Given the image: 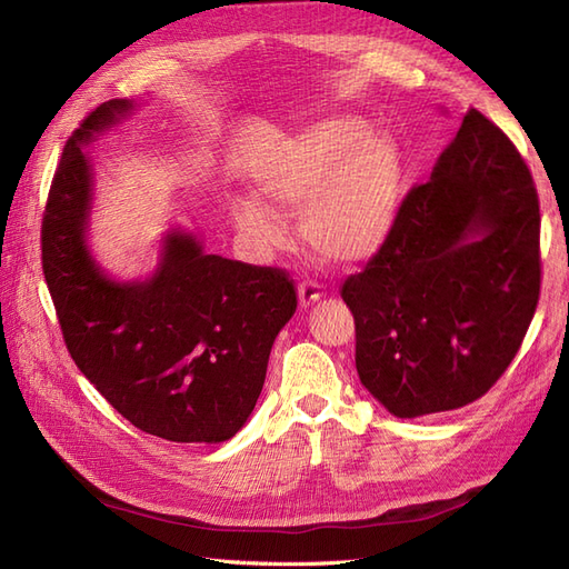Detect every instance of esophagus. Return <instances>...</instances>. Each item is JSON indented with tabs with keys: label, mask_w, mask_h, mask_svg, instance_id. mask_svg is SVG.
<instances>
[{
	"label": "esophagus",
	"mask_w": 569,
	"mask_h": 569,
	"mask_svg": "<svg viewBox=\"0 0 569 569\" xmlns=\"http://www.w3.org/2000/svg\"><path fill=\"white\" fill-rule=\"evenodd\" d=\"M322 296H325V290H322V286H319L317 281H302L298 286V298H300L302 308H310V305L317 302Z\"/></svg>",
	"instance_id": "1"
}]
</instances>
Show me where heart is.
I'll return each instance as SVG.
<instances>
[{"label":"heart","instance_id":"obj_1","mask_svg":"<svg viewBox=\"0 0 569 569\" xmlns=\"http://www.w3.org/2000/svg\"><path fill=\"white\" fill-rule=\"evenodd\" d=\"M259 197L273 209L302 210V238L333 264H358L387 244L403 201V156L395 137L339 114L283 139L254 172ZM242 232L261 244L281 240L266 203H236Z\"/></svg>","mask_w":569,"mask_h":569}]
</instances>
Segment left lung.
Wrapping results in <instances>:
<instances>
[{
    "label": "left lung",
    "mask_w": 569,
    "mask_h": 569,
    "mask_svg": "<svg viewBox=\"0 0 569 569\" xmlns=\"http://www.w3.org/2000/svg\"><path fill=\"white\" fill-rule=\"evenodd\" d=\"M541 296V211L517 146L476 108L387 244L341 286L360 382L397 418L455 411L500 380Z\"/></svg>",
    "instance_id": "8db88e82"
}]
</instances>
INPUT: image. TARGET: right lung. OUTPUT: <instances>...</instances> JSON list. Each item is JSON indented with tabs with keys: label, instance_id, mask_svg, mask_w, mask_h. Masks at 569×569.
<instances>
[{
	"label": "right lung",
	"instance_id": "right-lung-1",
	"mask_svg": "<svg viewBox=\"0 0 569 569\" xmlns=\"http://www.w3.org/2000/svg\"><path fill=\"white\" fill-rule=\"evenodd\" d=\"M129 110L108 100L67 139L42 213V273L69 356L114 411L170 442H223L250 418L298 293L286 269L207 254L187 232H170L143 283H114L96 267L81 146Z\"/></svg>",
	"mask_w": 569,
	"mask_h": 569
}]
</instances>
